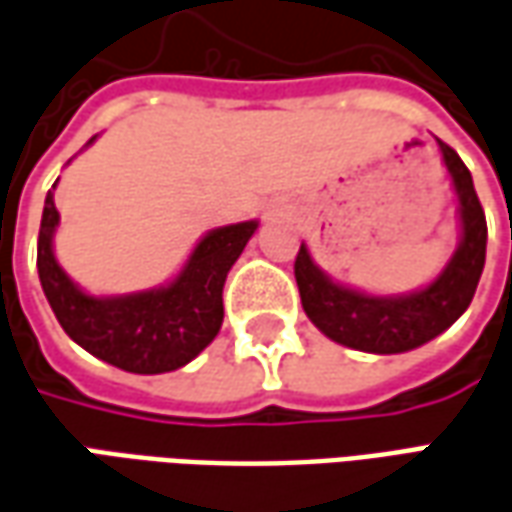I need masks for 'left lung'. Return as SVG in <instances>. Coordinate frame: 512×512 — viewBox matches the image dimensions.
<instances>
[{"instance_id":"left-lung-1","label":"left lung","mask_w":512,"mask_h":512,"mask_svg":"<svg viewBox=\"0 0 512 512\" xmlns=\"http://www.w3.org/2000/svg\"><path fill=\"white\" fill-rule=\"evenodd\" d=\"M437 145L443 151V162L460 201L462 238L457 252L434 283L401 297L361 294L356 288L333 283L316 266L308 246H300L294 260V277L300 285L302 308L316 328L333 342L378 356L406 353L451 328L474 300L488 246L485 210L476 198L471 170L465 168L457 151L448 148L443 139H437Z\"/></svg>"}]
</instances>
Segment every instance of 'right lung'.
Segmentation results:
<instances>
[{"label": "right lung", "mask_w": 512, "mask_h": 512, "mask_svg": "<svg viewBox=\"0 0 512 512\" xmlns=\"http://www.w3.org/2000/svg\"><path fill=\"white\" fill-rule=\"evenodd\" d=\"M92 142L95 137L86 148ZM55 227L58 210L50 190L38 229L36 266L44 297L66 336L125 373L156 375L184 367L218 336L227 274L255 235L257 221L212 229L198 241L176 280L123 297H92L69 280L52 252Z\"/></svg>", "instance_id": "1"}]
</instances>
